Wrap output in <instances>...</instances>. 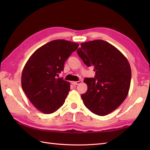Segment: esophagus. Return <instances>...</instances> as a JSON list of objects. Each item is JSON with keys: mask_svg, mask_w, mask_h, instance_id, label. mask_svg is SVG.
Listing matches in <instances>:
<instances>
[{"mask_svg": "<svg viewBox=\"0 0 150 150\" xmlns=\"http://www.w3.org/2000/svg\"><path fill=\"white\" fill-rule=\"evenodd\" d=\"M81 82H82V81H76V82H73V84H75V85H79V84H81Z\"/></svg>", "mask_w": 150, "mask_h": 150, "instance_id": "esophagus-1", "label": "esophagus"}]
</instances>
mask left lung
Returning a JSON list of instances; mask_svg holds the SVG:
<instances>
[{
    "label": "left lung",
    "instance_id": "obj_1",
    "mask_svg": "<svg viewBox=\"0 0 150 150\" xmlns=\"http://www.w3.org/2000/svg\"><path fill=\"white\" fill-rule=\"evenodd\" d=\"M77 50L86 65L94 68L95 78H85L88 90L81 95L85 106L92 113L104 116L125 100L130 87L132 71L126 57L103 40L81 44Z\"/></svg>",
    "mask_w": 150,
    "mask_h": 150
}]
</instances>
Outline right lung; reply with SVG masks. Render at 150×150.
Returning <instances> with one entry per match:
<instances>
[{
	"label": "right lung",
	"instance_id": "right-lung-1",
	"mask_svg": "<svg viewBox=\"0 0 150 150\" xmlns=\"http://www.w3.org/2000/svg\"><path fill=\"white\" fill-rule=\"evenodd\" d=\"M79 44L55 40L38 48L28 60L22 73V88L33 106L42 113H54L64 103L70 83L56 76Z\"/></svg>",
	"mask_w": 150,
	"mask_h": 150
}]
</instances>
